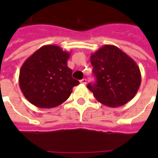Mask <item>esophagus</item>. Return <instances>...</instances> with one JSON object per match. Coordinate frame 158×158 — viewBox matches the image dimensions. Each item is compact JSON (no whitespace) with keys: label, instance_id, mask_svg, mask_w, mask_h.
<instances>
[{"label":"esophagus","instance_id":"34e87169","mask_svg":"<svg viewBox=\"0 0 158 158\" xmlns=\"http://www.w3.org/2000/svg\"><path fill=\"white\" fill-rule=\"evenodd\" d=\"M80 83H81V84H86V83H87V79H81V80H80Z\"/></svg>","mask_w":158,"mask_h":158}]
</instances>
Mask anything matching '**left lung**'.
Returning <instances> with one entry per match:
<instances>
[{"mask_svg": "<svg viewBox=\"0 0 158 158\" xmlns=\"http://www.w3.org/2000/svg\"><path fill=\"white\" fill-rule=\"evenodd\" d=\"M90 61L97 80L87 87L99 102L117 107L136 95L141 84L139 67L120 48L103 46L91 55Z\"/></svg>", "mask_w": 158, "mask_h": 158, "instance_id": "1", "label": "left lung"}]
</instances>
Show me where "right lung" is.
Segmentation results:
<instances>
[{
	"instance_id": "right-lung-1",
	"label": "right lung",
	"mask_w": 158,
	"mask_h": 158,
	"mask_svg": "<svg viewBox=\"0 0 158 158\" xmlns=\"http://www.w3.org/2000/svg\"><path fill=\"white\" fill-rule=\"evenodd\" d=\"M70 53L56 45H46L26 60L19 70V84L23 96L40 108H52L69 98L79 82L67 65Z\"/></svg>"
}]
</instances>
